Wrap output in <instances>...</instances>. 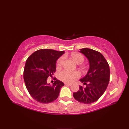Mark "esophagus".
I'll list each match as a JSON object with an SVG mask.
<instances>
[{
  "label": "esophagus",
  "instance_id": "34e87169",
  "mask_svg": "<svg viewBox=\"0 0 129 129\" xmlns=\"http://www.w3.org/2000/svg\"><path fill=\"white\" fill-rule=\"evenodd\" d=\"M65 85H68V86H71V85H72V84H69V83H65Z\"/></svg>",
  "mask_w": 129,
  "mask_h": 129
}]
</instances>
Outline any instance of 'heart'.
Listing matches in <instances>:
<instances>
[{"label":"heart","mask_w":129,"mask_h":129,"mask_svg":"<svg viewBox=\"0 0 129 129\" xmlns=\"http://www.w3.org/2000/svg\"><path fill=\"white\" fill-rule=\"evenodd\" d=\"M72 57L73 60L76 63L78 64H80L84 61V57L83 55L81 54L73 53L72 54ZM63 62V57H61L57 60L56 62V68L57 69H59L61 68ZM83 69H85L84 67ZM80 76V73L77 71L75 72H70L68 70H64L60 73L59 75L60 79L64 82L67 83H73L76 79Z\"/></svg>","instance_id":"heart-1"}]
</instances>
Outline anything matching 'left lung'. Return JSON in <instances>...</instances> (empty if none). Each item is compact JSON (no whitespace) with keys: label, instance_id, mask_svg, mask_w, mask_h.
I'll return each mask as SVG.
<instances>
[{"label":"left lung","instance_id":"8db88e82","mask_svg":"<svg viewBox=\"0 0 129 129\" xmlns=\"http://www.w3.org/2000/svg\"><path fill=\"white\" fill-rule=\"evenodd\" d=\"M79 52L88 59L89 69L86 75L80 79L86 86H79V90L73 93V96L80 103L91 104L96 101L105 91L110 80V68L100 52L88 48L81 49Z\"/></svg>","mask_w":129,"mask_h":129}]
</instances>
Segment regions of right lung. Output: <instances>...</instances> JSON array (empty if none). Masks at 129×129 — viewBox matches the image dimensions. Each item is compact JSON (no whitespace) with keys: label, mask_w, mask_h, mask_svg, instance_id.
Returning a JSON list of instances; mask_svg holds the SVG:
<instances>
[{"label":"right lung","mask_w":129,"mask_h":129,"mask_svg":"<svg viewBox=\"0 0 129 129\" xmlns=\"http://www.w3.org/2000/svg\"><path fill=\"white\" fill-rule=\"evenodd\" d=\"M65 51L52 49H40L33 53L26 60L24 80L31 96L40 103L48 104L57 98L64 84L56 80L53 85L47 83V79L56 71V62Z\"/></svg>","instance_id":"1"}]
</instances>
